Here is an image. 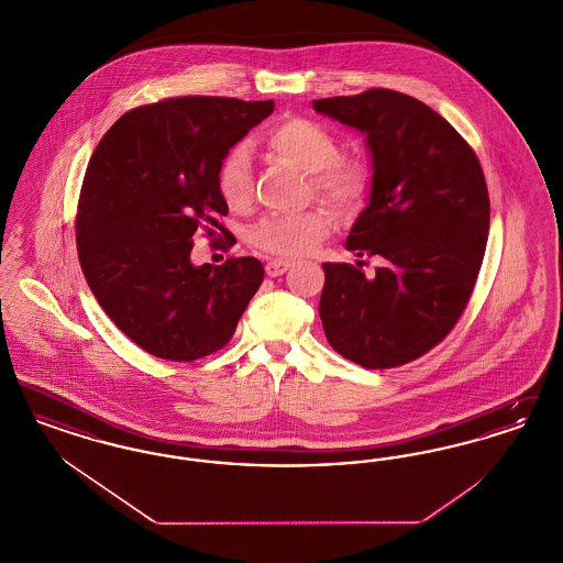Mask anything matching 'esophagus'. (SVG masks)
<instances>
[{"mask_svg": "<svg viewBox=\"0 0 563 563\" xmlns=\"http://www.w3.org/2000/svg\"><path fill=\"white\" fill-rule=\"evenodd\" d=\"M289 268H291V262H287V260H269L268 264H266V274L274 278V276L285 274Z\"/></svg>", "mask_w": 563, "mask_h": 563, "instance_id": "esophagus-1", "label": "esophagus"}]
</instances>
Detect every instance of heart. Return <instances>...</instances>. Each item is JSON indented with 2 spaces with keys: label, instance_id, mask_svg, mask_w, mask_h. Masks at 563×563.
<instances>
[{
  "label": "heart",
  "instance_id": "1",
  "mask_svg": "<svg viewBox=\"0 0 563 563\" xmlns=\"http://www.w3.org/2000/svg\"><path fill=\"white\" fill-rule=\"evenodd\" d=\"M264 147L269 154L287 158L308 170L310 194H317L335 209L349 213L365 200L369 191L367 164L349 154H340L338 136L319 122L308 118H287L264 134ZM217 191L230 211H246L253 202V161L244 143L225 152L214 175ZM335 217L314 207L299 214H268L260 219L249 242L269 257H303L312 253L333 230Z\"/></svg>",
  "mask_w": 563,
  "mask_h": 563
}]
</instances>
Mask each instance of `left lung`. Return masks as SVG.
<instances>
[{"instance_id":"1","label":"left lung","mask_w":563,"mask_h":563,"mask_svg":"<svg viewBox=\"0 0 563 563\" xmlns=\"http://www.w3.org/2000/svg\"><path fill=\"white\" fill-rule=\"evenodd\" d=\"M312 106L367 134L372 196L346 246L382 260L374 276L361 260L322 264L324 335L361 367H401L445 340L475 289L489 230L482 164L445 118L397 90Z\"/></svg>"}]
</instances>
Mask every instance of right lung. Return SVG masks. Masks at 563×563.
<instances>
[{"label": "right lung", "mask_w": 563, "mask_h": 563, "mask_svg": "<svg viewBox=\"0 0 563 563\" xmlns=\"http://www.w3.org/2000/svg\"><path fill=\"white\" fill-rule=\"evenodd\" d=\"M274 101L175 97L126 111L81 181L76 241L90 291L139 349L191 363L223 349L264 280L255 257L191 266L196 234L236 239L214 175Z\"/></svg>", "instance_id": "1"}]
</instances>
